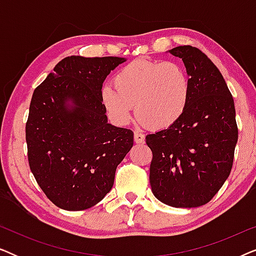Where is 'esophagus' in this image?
Returning <instances> with one entry per match:
<instances>
[{"mask_svg":"<svg viewBox=\"0 0 256 256\" xmlns=\"http://www.w3.org/2000/svg\"><path fill=\"white\" fill-rule=\"evenodd\" d=\"M134 138H135L136 143H143V142H144V140H146V136L143 135L142 132H140L138 130H135Z\"/></svg>","mask_w":256,"mask_h":256,"instance_id":"obj_1","label":"esophagus"}]
</instances>
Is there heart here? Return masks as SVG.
<instances>
[{"label":"heart","instance_id":"obj_1","mask_svg":"<svg viewBox=\"0 0 256 256\" xmlns=\"http://www.w3.org/2000/svg\"><path fill=\"white\" fill-rule=\"evenodd\" d=\"M191 96L186 70L177 62L136 59L114 76V88L102 87L101 102L116 122L126 124L135 107L140 122L152 129L172 127L183 116Z\"/></svg>","mask_w":256,"mask_h":256}]
</instances>
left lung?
Masks as SVG:
<instances>
[{
    "label": "left lung",
    "mask_w": 256,
    "mask_h": 256,
    "mask_svg": "<svg viewBox=\"0 0 256 256\" xmlns=\"http://www.w3.org/2000/svg\"><path fill=\"white\" fill-rule=\"evenodd\" d=\"M169 52L183 60L191 96L177 124L146 135L152 152L149 180L154 196L164 204L198 208L214 197L232 170L236 107L225 79L208 56L190 45Z\"/></svg>",
    "instance_id": "obj_1"
}]
</instances>
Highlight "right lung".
<instances>
[{
    "label": "right lung",
    "mask_w": 256,
    "mask_h": 256,
    "mask_svg": "<svg viewBox=\"0 0 256 256\" xmlns=\"http://www.w3.org/2000/svg\"><path fill=\"white\" fill-rule=\"evenodd\" d=\"M120 57H66L34 90L26 126L31 172L46 197L82 211L112 190L115 171L134 143L130 129L108 124L102 84Z\"/></svg>",
    "instance_id": "obj_1"
}]
</instances>
